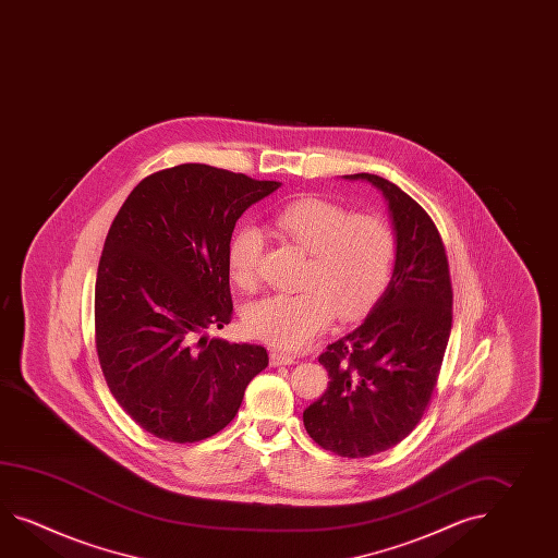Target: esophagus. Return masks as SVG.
<instances>
[{
  "mask_svg": "<svg viewBox=\"0 0 558 558\" xmlns=\"http://www.w3.org/2000/svg\"><path fill=\"white\" fill-rule=\"evenodd\" d=\"M270 364H272V366H290V364H296V356L272 350V352H270Z\"/></svg>",
  "mask_w": 558,
  "mask_h": 558,
  "instance_id": "esophagus-1",
  "label": "esophagus"
}]
</instances>
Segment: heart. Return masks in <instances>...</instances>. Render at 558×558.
I'll use <instances>...</instances> for the list:
<instances>
[{
    "label": "heart",
    "mask_w": 558,
    "mask_h": 558,
    "mask_svg": "<svg viewBox=\"0 0 558 558\" xmlns=\"http://www.w3.org/2000/svg\"><path fill=\"white\" fill-rule=\"evenodd\" d=\"M274 228L308 254L298 294H274L244 310L250 336L280 350H300L332 314L356 320L385 294L397 260V235L378 216L356 214L328 199L298 198L274 214ZM262 234L240 228L228 244V272L238 288L256 284Z\"/></svg>",
    "instance_id": "heart-1"
}]
</instances>
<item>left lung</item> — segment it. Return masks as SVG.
<instances>
[{
  "label": "left lung",
  "mask_w": 558,
  "mask_h": 558,
  "mask_svg": "<svg viewBox=\"0 0 558 558\" xmlns=\"http://www.w3.org/2000/svg\"><path fill=\"white\" fill-rule=\"evenodd\" d=\"M344 178L383 192L397 260L364 323L320 354L330 383L304 410V426L324 450L364 459L404 440L428 407L452 328V286L442 238L421 204L376 173Z\"/></svg>",
  "instance_id": "1"
}]
</instances>
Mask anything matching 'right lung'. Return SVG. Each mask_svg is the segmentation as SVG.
Here are the masks:
<instances>
[{"mask_svg":"<svg viewBox=\"0 0 558 558\" xmlns=\"http://www.w3.org/2000/svg\"><path fill=\"white\" fill-rule=\"evenodd\" d=\"M280 182L180 163L137 184L113 218L96 280V348L118 404L178 445L220 433L266 348L204 335L232 320L228 244Z\"/></svg>","mask_w":558,"mask_h":558,"instance_id":"1","label":"right lung"}]
</instances>
